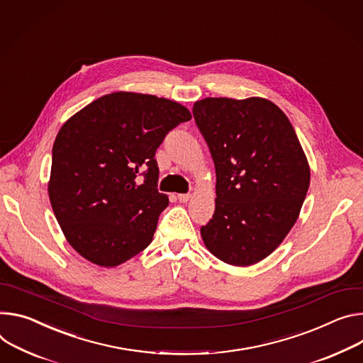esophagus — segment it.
Segmentation results:
<instances>
[{
  "instance_id": "esophagus-1",
  "label": "esophagus",
  "mask_w": 363,
  "mask_h": 363,
  "mask_svg": "<svg viewBox=\"0 0 363 363\" xmlns=\"http://www.w3.org/2000/svg\"><path fill=\"white\" fill-rule=\"evenodd\" d=\"M177 199L179 203H188L191 200V194H178Z\"/></svg>"
}]
</instances>
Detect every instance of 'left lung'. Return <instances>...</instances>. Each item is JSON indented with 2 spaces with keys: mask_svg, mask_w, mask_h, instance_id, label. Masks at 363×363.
<instances>
[{
  "mask_svg": "<svg viewBox=\"0 0 363 363\" xmlns=\"http://www.w3.org/2000/svg\"><path fill=\"white\" fill-rule=\"evenodd\" d=\"M192 114L216 167V211L206 247L233 267L269 256L300 216L310 164L284 111L262 96L204 98Z\"/></svg>",
  "mask_w": 363,
  "mask_h": 363,
  "instance_id": "1",
  "label": "left lung"
}]
</instances>
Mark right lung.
I'll list each match as a JSON object with an SVG mask.
<instances>
[{
    "label": "right lung",
    "mask_w": 363,
    "mask_h": 363,
    "mask_svg": "<svg viewBox=\"0 0 363 363\" xmlns=\"http://www.w3.org/2000/svg\"><path fill=\"white\" fill-rule=\"evenodd\" d=\"M188 120L189 110L177 101L117 91L65 121L53 143L48 192L65 239L84 259L114 268L150 245L169 204L156 189L155 152Z\"/></svg>",
    "instance_id": "add662e5"
}]
</instances>
